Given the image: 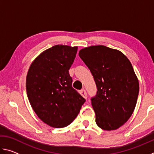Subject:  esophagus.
Segmentation results:
<instances>
[{"mask_svg": "<svg viewBox=\"0 0 154 154\" xmlns=\"http://www.w3.org/2000/svg\"><path fill=\"white\" fill-rule=\"evenodd\" d=\"M79 93H80V94L82 95L83 98H87V93H86V92H85V90H84V89H82V90H81L80 91H79Z\"/></svg>", "mask_w": 154, "mask_h": 154, "instance_id": "34e87169", "label": "esophagus"}]
</instances>
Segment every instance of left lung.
Segmentation results:
<instances>
[{
    "label": "left lung",
    "mask_w": 154,
    "mask_h": 154,
    "mask_svg": "<svg viewBox=\"0 0 154 154\" xmlns=\"http://www.w3.org/2000/svg\"><path fill=\"white\" fill-rule=\"evenodd\" d=\"M79 56L97 87V94L91 99L96 124L105 130L119 128L132 116L139 95V80L131 62L120 51L104 45L87 47Z\"/></svg>",
    "instance_id": "1"
}]
</instances>
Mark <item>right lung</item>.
<instances>
[{"label":"right lung","instance_id":"obj_1","mask_svg":"<svg viewBox=\"0 0 154 154\" xmlns=\"http://www.w3.org/2000/svg\"><path fill=\"white\" fill-rule=\"evenodd\" d=\"M77 48L54 45L41 53L28 69L26 86L30 105L39 119L51 127L69 126L85 101L72 87L69 72Z\"/></svg>","mask_w":154,"mask_h":154}]
</instances>
